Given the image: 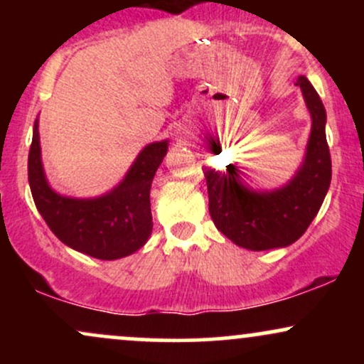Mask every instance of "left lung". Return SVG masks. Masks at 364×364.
<instances>
[{"instance_id": "obj_1", "label": "left lung", "mask_w": 364, "mask_h": 364, "mask_svg": "<svg viewBox=\"0 0 364 364\" xmlns=\"http://www.w3.org/2000/svg\"><path fill=\"white\" fill-rule=\"evenodd\" d=\"M296 85L301 87L313 123L306 157L289 185L262 193L246 188L232 164L228 173L203 169L215 228L232 243L253 252L282 248L299 240L318 214L332 179L325 107L306 77H299Z\"/></svg>"}]
</instances>
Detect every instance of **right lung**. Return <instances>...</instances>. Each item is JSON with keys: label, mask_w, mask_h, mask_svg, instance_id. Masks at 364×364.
Masks as SVG:
<instances>
[{"label": "right lung", "mask_w": 364, "mask_h": 364, "mask_svg": "<svg viewBox=\"0 0 364 364\" xmlns=\"http://www.w3.org/2000/svg\"><path fill=\"white\" fill-rule=\"evenodd\" d=\"M37 121L28 150V185L46 224L70 248L99 258L116 260L145 245L152 232L150 185L168 152V141L150 144L140 152L127 178L111 193L78 200L58 195L46 181Z\"/></svg>", "instance_id": "obj_1"}]
</instances>
